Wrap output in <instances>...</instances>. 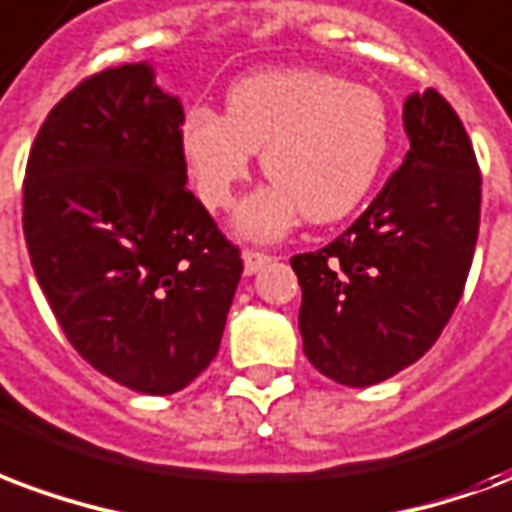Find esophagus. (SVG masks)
Returning a JSON list of instances; mask_svg holds the SVG:
<instances>
[{
	"instance_id": "34e87169",
	"label": "esophagus",
	"mask_w": 512,
	"mask_h": 512,
	"mask_svg": "<svg viewBox=\"0 0 512 512\" xmlns=\"http://www.w3.org/2000/svg\"><path fill=\"white\" fill-rule=\"evenodd\" d=\"M271 263V255L266 252H257V249H246L244 252V271L246 274H257L260 268Z\"/></svg>"
}]
</instances>
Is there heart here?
Returning a JSON list of instances; mask_svg holds the SVG:
<instances>
[{
    "mask_svg": "<svg viewBox=\"0 0 512 512\" xmlns=\"http://www.w3.org/2000/svg\"><path fill=\"white\" fill-rule=\"evenodd\" d=\"M227 111L192 108L179 132L181 160L198 198L233 206L255 151L274 184L246 200L238 225L276 238L304 217L325 225L352 214L372 192L391 146L380 92L317 70H268L227 92Z\"/></svg>",
    "mask_w": 512,
    "mask_h": 512,
    "instance_id": "obj_1",
    "label": "heart"
}]
</instances>
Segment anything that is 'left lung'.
<instances>
[{
    "instance_id": "1",
    "label": "left lung",
    "mask_w": 512,
    "mask_h": 512,
    "mask_svg": "<svg viewBox=\"0 0 512 512\" xmlns=\"http://www.w3.org/2000/svg\"><path fill=\"white\" fill-rule=\"evenodd\" d=\"M404 130L410 151L372 206L323 249L290 257L306 358L350 388L431 350L478 244L480 168L458 113L434 89L412 94Z\"/></svg>"
}]
</instances>
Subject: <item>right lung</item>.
I'll return each instance as SVG.
<instances>
[{
    "label": "right lung",
    "mask_w": 512,
    "mask_h": 512,
    "mask_svg": "<svg viewBox=\"0 0 512 512\" xmlns=\"http://www.w3.org/2000/svg\"><path fill=\"white\" fill-rule=\"evenodd\" d=\"M184 108L149 64L83 78L29 151L24 238L37 282L83 361L168 396L217 358L244 274L184 184Z\"/></svg>",
    "instance_id": "obj_1"
}]
</instances>
